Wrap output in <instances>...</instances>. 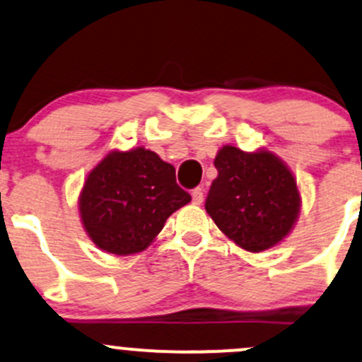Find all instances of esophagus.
Segmentation results:
<instances>
[{
  "label": "esophagus",
  "instance_id": "obj_1",
  "mask_svg": "<svg viewBox=\"0 0 362 362\" xmlns=\"http://www.w3.org/2000/svg\"><path fill=\"white\" fill-rule=\"evenodd\" d=\"M192 198H193L194 205H202V203H203V189L202 188H194L193 193H192Z\"/></svg>",
  "mask_w": 362,
  "mask_h": 362
}]
</instances>
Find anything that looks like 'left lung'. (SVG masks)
Listing matches in <instances>:
<instances>
[{
    "mask_svg": "<svg viewBox=\"0 0 362 362\" xmlns=\"http://www.w3.org/2000/svg\"><path fill=\"white\" fill-rule=\"evenodd\" d=\"M217 177L205 210L218 229L247 251L269 250L291 233L301 197L292 173L267 150L246 153L226 145L214 160Z\"/></svg>",
    "mask_w": 362,
    "mask_h": 362,
    "instance_id": "8db88e82",
    "label": "left lung"
}]
</instances>
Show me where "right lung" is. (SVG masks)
I'll return each mask as SVG.
<instances>
[{"instance_id": "right-lung-1", "label": "right lung", "mask_w": 362, "mask_h": 362, "mask_svg": "<svg viewBox=\"0 0 362 362\" xmlns=\"http://www.w3.org/2000/svg\"><path fill=\"white\" fill-rule=\"evenodd\" d=\"M189 202L173 165L138 147L111 152L92 169L80 194V217L100 250L127 257L145 250L169 215Z\"/></svg>"}]
</instances>
